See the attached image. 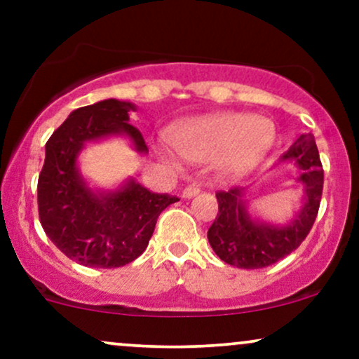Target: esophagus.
<instances>
[{"mask_svg": "<svg viewBox=\"0 0 359 359\" xmlns=\"http://www.w3.org/2000/svg\"><path fill=\"white\" fill-rule=\"evenodd\" d=\"M199 192H201V185L197 182H191L182 191V197H185V199H191V197H194L196 194H199Z\"/></svg>", "mask_w": 359, "mask_h": 359, "instance_id": "1", "label": "esophagus"}]
</instances>
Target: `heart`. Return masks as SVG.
<instances>
[{
	"label": "heart",
	"mask_w": 359,
	"mask_h": 359,
	"mask_svg": "<svg viewBox=\"0 0 359 359\" xmlns=\"http://www.w3.org/2000/svg\"><path fill=\"white\" fill-rule=\"evenodd\" d=\"M273 125L265 118L243 113H217L177 126L170 143L184 158L203 162L216 158L222 175L240 177L250 172L270 150Z\"/></svg>",
	"instance_id": "obj_1"
}]
</instances>
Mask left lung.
Returning a JSON list of instances; mask_svg holds the SVG:
<instances>
[{
  "label": "left lung",
  "instance_id": "obj_1",
  "mask_svg": "<svg viewBox=\"0 0 359 359\" xmlns=\"http://www.w3.org/2000/svg\"><path fill=\"white\" fill-rule=\"evenodd\" d=\"M287 160L295 162L302 170L299 182L306 187V203L290 224L273 226L251 219L246 203L241 201L245 189L234 187L216 194L219 211L209 228L208 240L224 263L246 270L265 269L297 250L307 238L319 212L324 185L323 163L314 137L311 133L300 135L283 154L282 162Z\"/></svg>",
  "mask_w": 359,
  "mask_h": 359
}]
</instances>
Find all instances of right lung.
<instances>
[{
	"label": "right lung",
	"instance_id": "obj_1",
	"mask_svg": "<svg viewBox=\"0 0 359 359\" xmlns=\"http://www.w3.org/2000/svg\"><path fill=\"white\" fill-rule=\"evenodd\" d=\"M135 104L104 100L72 111L45 145L39 175V216L45 234L67 258L90 269H118L147 250L160 212L177 197L130 180L114 192H93L77 168L86 142L126 135L148 154L140 130L130 125Z\"/></svg>",
	"mask_w": 359,
	"mask_h": 359
}]
</instances>
